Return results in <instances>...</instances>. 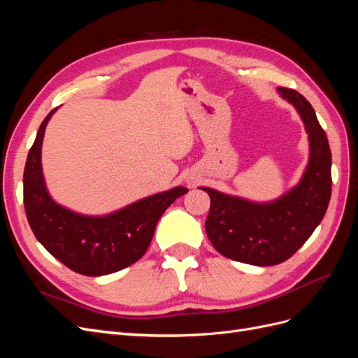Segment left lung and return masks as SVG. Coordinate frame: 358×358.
<instances>
[{
	"label": "left lung",
	"instance_id": "1",
	"mask_svg": "<svg viewBox=\"0 0 358 358\" xmlns=\"http://www.w3.org/2000/svg\"><path fill=\"white\" fill-rule=\"evenodd\" d=\"M296 107L309 137L310 155L299 185L270 203H254L201 187L210 197L206 233L227 258L254 266H275L294 255L326 215L331 196V152L310 103L279 86Z\"/></svg>",
	"mask_w": 358,
	"mask_h": 358
}]
</instances>
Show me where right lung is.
Masks as SVG:
<instances>
[{
    "instance_id": "1",
    "label": "right lung",
    "mask_w": 358,
    "mask_h": 358,
    "mask_svg": "<svg viewBox=\"0 0 358 358\" xmlns=\"http://www.w3.org/2000/svg\"><path fill=\"white\" fill-rule=\"evenodd\" d=\"M57 109L41 122L24 170L29 227L37 241L73 272L85 276L115 273L145 255L161 215L188 189L176 187L104 216H86L62 208L49 196L41 171L43 137Z\"/></svg>"
}]
</instances>
